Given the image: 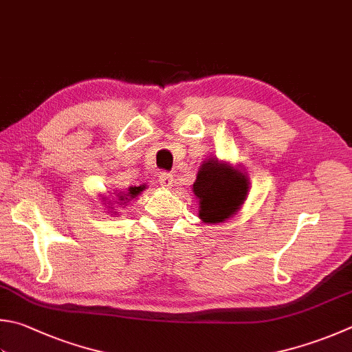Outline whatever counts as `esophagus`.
Listing matches in <instances>:
<instances>
[{
    "mask_svg": "<svg viewBox=\"0 0 352 352\" xmlns=\"http://www.w3.org/2000/svg\"><path fill=\"white\" fill-rule=\"evenodd\" d=\"M157 177H159L157 181H159V184L162 185V187H167V188L173 187L175 177H173V175H171V173H167V171H162V173H159Z\"/></svg>",
    "mask_w": 352,
    "mask_h": 352,
    "instance_id": "esophagus-1",
    "label": "esophagus"
}]
</instances>
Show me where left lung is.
<instances>
[{"label": "left lung", "mask_w": 352, "mask_h": 352, "mask_svg": "<svg viewBox=\"0 0 352 352\" xmlns=\"http://www.w3.org/2000/svg\"><path fill=\"white\" fill-rule=\"evenodd\" d=\"M193 191L201 205L199 217L207 223H219L241 208L248 193V177L213 159L199 170Z\"/></svg>", "instance_id": "obj_1"}]
</instances>
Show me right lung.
<instances>
[{
	"instance_id": "right-lung-1",
	"label": "right lung",
	"mask_w": 352,
	"mask_h": 352,
	"mask_svg": "<svg viewBox=\"0 0 352 352\" xmlns=\"http://www.w3.org/2000/svg\"><path fill=\"white\" fill-rule=\"evenodd\" d=\"M145 187H144V185H142V187H131L130 190H129V193L127 195H124V196H121V201H130V199L129 197H131V199H133L135 196H138L139 193H141V191L144 190Z\"/></svg>"
}]
</instances>
